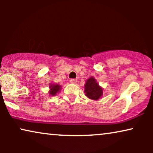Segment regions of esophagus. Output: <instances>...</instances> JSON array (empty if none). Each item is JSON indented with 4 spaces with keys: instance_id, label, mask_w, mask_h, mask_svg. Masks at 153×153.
Instances as JSON below:
<instances>
[{
    "instance_id": "esophagus-1",
    "label": "esophagus",
    "mask_w": 153,
    "mask_h": 153,
    "mask_svg": "<svg viewBox=\"0 0 153 153\" xmlns=\"http://www.w3.org/2000/svg\"><path fill=\"white\" fill-rule=\"evenodd\" d=\"M70 82L71 83H76L77 82V80L76 79H71L70 80Z\"/></svg>"
}]
</instances>
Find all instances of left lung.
Wrapping results in <instances>:
<instances>
[{
    "mask_svg": "<svg viewBox=\"0 0 153 153\" xmlns=\"http://www.w3.org/2000/svg\"><path fill=\"white\" fill-rule=\"evenodd\" d=\"M85 95L89 99L98 100L103 95V88L100 86L97 80L93 76L90 77L84 85Z\"/></svg>",
    "mask_w": 153,
    "mask_h": 153,
    "instance_id": "obj_1",
    "label": "left lung"
}]
</instances>
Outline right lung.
Wrapping results in <instances>:
<instances>
[{
	"label": "right lung",
	"instance_id": "add662e5",
	"mask_svg": "<svg viewBox=\"0 0 153 153\" xmlns=\"http://www.w3.org/2000/svg\"><path fill=\"white\" fill-rule=\"evenodd\" d=\"M49 96H55L59 93L60 90L62 89L61 85L59 84H56V83H50L49 84Z\"/></svg>",
	"mask_w": 153,
	"mask_h": 153
}]
</instances>
